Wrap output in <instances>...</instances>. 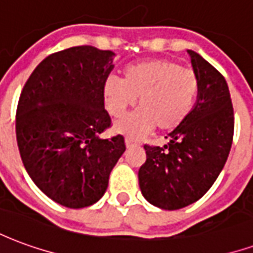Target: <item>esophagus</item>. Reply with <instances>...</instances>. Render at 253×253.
Masks as SVG:
<instances>
[{
	"label": "esophagus",
	"mask_w": 253,
	"mask_h": 253,
	"mask_svg": "<svg viewBox=\"0 0 253 253\" xmlns=\"http://www.w3.org/2000/svg\"><path fill=\"white\" fill-rule=\"evenodd\" d=\"M125 142H126V148H132V146H137L138 145L137 141H134L132 138H128V137L126 138V141H125Z\"/></svg>",
	"instance_id": "1"
}]
</instances>
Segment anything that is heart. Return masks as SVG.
Segmentation results:
<instances>
[{"instance_id": "heart-1", "label": "heart", "mask_w": 253, "mask_h": 253, "mask_svg": "<svg viewBox=\"0 0 253 253\" xmlns=\"http://www.w3.org/2000/svg\"><path fill=\"white\" fill-rule=\"evenodd\" d=\"M107 107L119 118L137 103L130 115L115 122V131L142 137L157 127L170 131L186 121L199 94V77L172 59H149L126 67L122 80L108 78L104 85Z\"/></svg>"}]
</instances>
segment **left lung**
<instances>
[{"label":"left lung","instance_id":"8db88e82","mask_svg":"<svg viewBox=\"0 0 253 253\" xmlns=\"http://www.w3.org/2000/svg\"><path fill=\"white\" fill-rule=\"evenodd\" d=\"M199 77V94L186 121L169 132V142L145 145L146 161L138 180L145 199L164 210L194 203L217 180L232 148L233 105L228 84L217 69L188 50Z\"/></svg>","mask_w":253,"mask_h":253}]
</instances>
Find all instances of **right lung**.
Masks as SVG:
<instances>
[{
  "mask_svg": "<svg viewBox=\"0 0 253 253\" xmlns=\"http://www.w3.org/2000/svg\"><path fill=\"white\" fill-rule=\"evenodd\" d=\"M115 54L92 46L54 52L27 80L16 112V138L25 170L50 199L69 209L104 195L112 168L126 150L111 126L104 85Z\"/></svg>",
  "mask_w": 253,
  "mask_h": 253,
  "instance_id": "add662e5",
  "label": "right lung"
}]
</instances>
